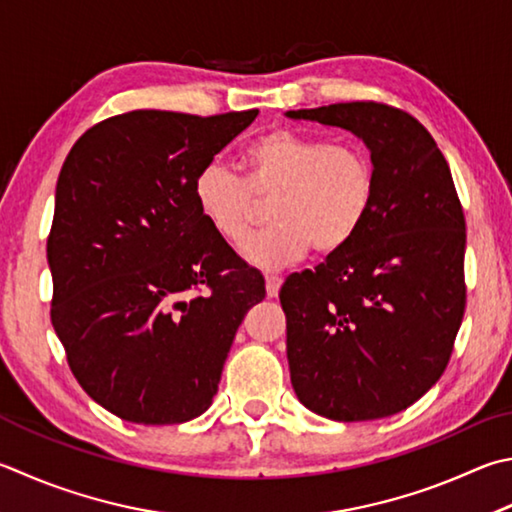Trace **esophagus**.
<instances>
[{"mask_svg": "<svg viewBox=\"0 0 512 512\" xmlns=\"http://www.w3.org/2000/svg\"><path fill=\"white\" fill-rule=\"evenodd\" d=\"M282 277L280 275H268L266 277V295L268 297H277V293H280V286H282Z\"/></svg>", "mask_w": 512, "mask_h": 512, "instance_id": "esophagus-1", "label": "esophagus"}]
</instances>
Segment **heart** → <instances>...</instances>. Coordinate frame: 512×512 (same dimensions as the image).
Here are the masks:
<instances>
[{"label": "heart", "mask_w": 512, "mask_h": 512, "mask_svg": "<svg viewBox=\"0 0 512 512\" xmlns=\"http://www.w3.org/2000/svg\"><path fill=\"white\" fill-rule=\"evenodd\" d=\"M246 174L210 161L194 176L201 217L230 246H244L271 203L275 224L246 246L250 264L291 266L313 248L345 250L374 212L378 174L365 147L275 129L244 152Z\"/></svg>", "instance_id": "b5f03b06"}]
</instances>
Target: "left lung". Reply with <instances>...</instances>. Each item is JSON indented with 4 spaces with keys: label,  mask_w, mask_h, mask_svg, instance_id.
Returning a JSON list of instances; mask_svg holds the SVG:
<instances>
[{
    "label": "left lung",
    "mask_w": 512,
    "mask_h": 512,
    "mask_svg": "<svg viewBox=\"0 0 512 512\" xmlns=\"http://www.w3.org/2000/svg\"><path fill=\"white\" fill-rule=\"evenodd\" d=\"M286 116L349 129L378 174L360 235L280 291L293 389L331 421L403 412L448 367L466 311V217L448 161L412 114L385 102Z\"/></svg>",
    "instance_id": "obj_1"
}]
</instances>
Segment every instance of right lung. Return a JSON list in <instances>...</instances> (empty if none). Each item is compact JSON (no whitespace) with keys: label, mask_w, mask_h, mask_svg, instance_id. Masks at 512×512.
Instances as JSON below:
<instances>
[{"label":"right lung","mask_w":512,"mask_h":512,"mask_svg":"<svg viewBox=\"0 0 512 512\" xmlns=\"http://www.w3.org/2000/svg\"><path fill=\"white\" fill-rule=\"evenodd\" d=\"M257 114L127 111L87 129L62 165L51 322L80 387L123 421L206 412L241 320L266 297L194 201V176Z\"/></svg>","instance_id":"add662e5"}]
</instances>
